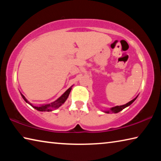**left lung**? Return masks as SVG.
Here are the masks:
<instances>
[{
	"label": "left lung",
	"mask_w": 161,
	"mask_h": 161,
	"mask_svg": "<svg viewBox=\"0 0 161 161\" xmlns=\"http://www.w3.org/2000/svg\"><path fill=\"white\" fill-rule=\"evenodd\" d=\"M137 97H138V96L136 97L135 98V99H133V100L130 101V102H128L127 103H126V104L121 105V106H116V107H111V108H110L108 110L103 111V112L107 113V114H108V113H110V112H112V113H114V114L119 113V111H121V110H123L124 108H125L127 107H129V106H130V104H131V103H132L133 102H134V101H135L136 99H137Z\"/></svg>",
	"instance_id": "left-lung-1"
}]
</instances>
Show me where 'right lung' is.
<instances>
[{
	"mask_svg": "<svg viewBox=\"0 0 161 161\" xmlns=\"http://www.w3.org/2000/svg\"><path fill=\"white\" fill-rule=\"evenodd\" d=\"M72 88V86H70L69 88L65 92L61 97H59L58 99L54 101V102H51L50 103H45V104H42V105H40V106L32 105L31 102H28V101L27 100V99L25 97V96H24L23 94H22L21 93H20V94H21L22 97H23V99L25 100V102L26 103H28V104L31 105L32 107H33L36 110L39 111H53L54 109H57V108H58L59 107H61V106L63 104V103L65 102V101L67 99L68 97H69Z\"/></svg>",
	"mask_w": 161,
	"mask_h": 161,
	"instance_id": "1",
	"label": "right lung"
}]
</instances>
